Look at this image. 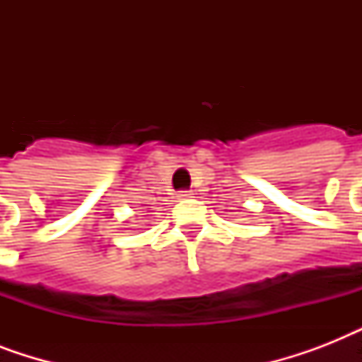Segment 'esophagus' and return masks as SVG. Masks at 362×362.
I'll return each instance as SVG.
<instances>
[{"label": "esophagus", "mask_w": 362, "mask_h": 362, "mask_svg": "<svg viewBox=\"0 0 362 362\" xmlns=\"http://www.w3.org/2000/svg\"><path fill=\"white\" fill-rule=\"evenodd\" d=\"M193 195H195L193 192H180L178 193V199H180V201H186V199H192Z\"/></svg>", "instance_id": "esophagus-1"}]
</instances>
